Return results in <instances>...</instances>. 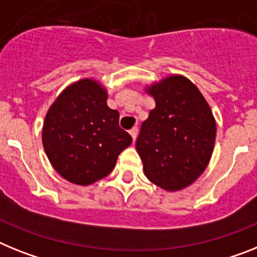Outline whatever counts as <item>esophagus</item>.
Returning <instances> with one entry per match:
<instances>
[{"mask_svg": "<svg viewBox=\"0 0 257 257\" xmlns=\"http://www.w3.org/2000/svg\"><path fill=\"white\" fill-rule=\"evenodd\" d=\"M130 135H131V138H133V142H135V140H137V137H138V127H134V128H131Z\"/></svg>", "mask_w": 257, "mask_h": 257, "instance_id": "34e87169", "label": "esophagus"}]
</instances>
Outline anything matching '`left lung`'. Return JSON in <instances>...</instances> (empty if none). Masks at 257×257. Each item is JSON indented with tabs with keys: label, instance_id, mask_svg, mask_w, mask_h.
Returning <instances> with one entry per match:
<instances>
[{
	"label": "left lung",
	"instance_id": "1",
	"mask_svg": "<svg viewBox=\"0 0 257 257\" xmlns=\"http://www.w3.org/2000/svg\"><path fill=\"white\" fill-rule=\"evenodd\" d=\"M156 107L142 123L137 151L144 174L166 191H179L196 181L209 164L216 120L196 85L170 75L148 85Z\"/></svg>",
	"mask_w": 257,
	"mask_h": 257
}]
</instances>
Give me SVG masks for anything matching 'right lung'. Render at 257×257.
<instances>
[{
	"label": "right lung",
	"instance_id": "add662e5",
	"mask_svg": "<svg viewBox=\"0 0 257 257\" xmlns=\"http://www.w3.org/2000/svg\"><path fill=\"white\" fill-rule=\"evenodd\" d=\"M106 100L100 83L82 79L66 87L45 115L44 150L56 172L74 185L88 186L106 177L133 142Z\"/></svg>",
	"mask_w": 257,
	"mask_h": 257
}]
</instances>
